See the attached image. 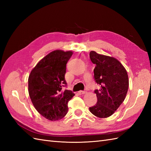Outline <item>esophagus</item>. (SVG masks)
<instances>
[{"instance_id":"34e87169","label":"esophagus","mask_w":151,"mask_h":151,"mask_svg":"<svg viewBox=\"0 0 151 151\" xmlns=\"http://www.w3.org/2000/svg\"><path fill=\"white\" fill-rule=\"evenodd\" d=\"M86 91H78L79 95H84V94H86Z\"/></svg>"}]
</instances>
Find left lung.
Instances as JSON below:
<instances>
[{
	"label": "left lung",
	"mask_w": 151,
	"mask_h": 151,
	"mask_svg": "<svg viewBox=\"0 0 151 151\" xmlns=\"http://www.w3.org/2000/svg\"><path fill=\"white\" fill-rule=\"evenodd\" d=\"M89 57L96 65L94 78L101 87L99 90H95L97 102L89 108V111L96 117L106 118L117 110L126 97L129 76L124 66L114 57L102 55L95 51H91Z\"/></svg>",
	"instance_id": "obj_1"
}]
</instances>
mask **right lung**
<instances>
[{"mask_svg":"<svg viewBox=\"0 0 151 151\" xmlns=\"http://www.w3.org/2000/svg\"><path fill=\"white\" fill-rule=\"evenodd\" d=\"M73 55L72 51L56 50L41 59L28 77V93L34 108L48 120L54 121L65 116L67 103L75 93L62 88L66 64Z\"/></svg>","mask_w":151,"mask_h":151,"instance_id":"add662e5","label":"right lung"}]
</instances>
